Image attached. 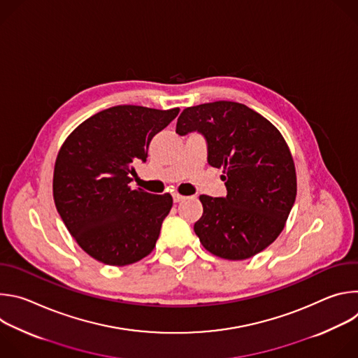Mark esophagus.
<instances>
[{
	"mask_svg": "<svg viewBox=\"0 0 358 358\" xmlns=\"http://www.w3.org/2000/svg\"><path fill=\"white\" fill-rule=\"evenodd\" d=\"M173 199H174V202H180V201L185 199V196H182V195H180V194H177V192H174V194H173Z\"/></svg>",
	"mask_w": 358,
	"mask_h": 358,
	"instance_id": "34e87169",
	"label": "esophagus"
}]
</instances>
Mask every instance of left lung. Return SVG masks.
I'll list each match as a JSON object with an SVG mask.
<instances>
[{
    "label": "left lung",
    "instance_id": "1",
    "mask_svg": "<svg viewBox=\"0 0 358 358\" xmlns=\"http://www.w3.org/2000/svg\"><path fill=\"white\" fill-rule=\"evenodd\" d=\"M196 131L207 141L208 164L224 169L228 194L199 195L202 217L194 231L220 258L248 259L268 248L285 228L296 198L289 147L264 116L236 101L184 109L176 133Z\"/></svg>",
    "mask_w": 358,
    "mask_h": 358
}]
</instances>
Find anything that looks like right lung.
Wrapping results in <instances>:
<instances>
[{"mask_svg":"<svg viewBox=\"0 0 358 358\" xmlns=\"http://www.w3.org/2000/svg\"><path fill=\"white\" fill-rule=\"evenodd\" d=\"M178 112L113 106L85 120L61 147L55 206L71 235L96 261L124 266L155 249L173 198L131 189L133 164L145 163L151 138Z\"/></svg>","mask_w":358,"mask_h":358,"instance_id":"obj_1","label":"right lung"}]
</instances>
